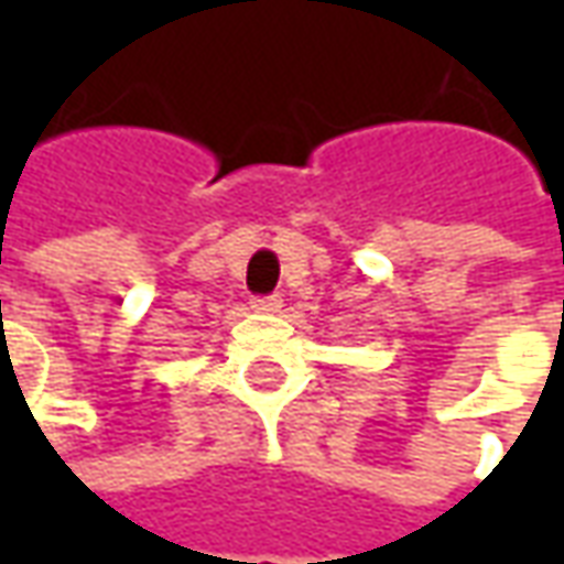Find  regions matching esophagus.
Instances as JSON below:
<instances>
[{
	"mask_svg": "<svg viewBox=\"0 0 564 564\" xmlns=\"http://www.w3.org/2000/svg\"><path fill=\"white\" fill-rule=\"evenodd\" d=\"M250 305L257 307V311H265V314H274V311H281L283 299L278 293L271 295H253V302Z\"/></svg>",
	"mask_w": 564,
	"mask_h": 564,
	"instance_id": "esophagus-1",
	"label": "esophagus"
}]
</instances>
